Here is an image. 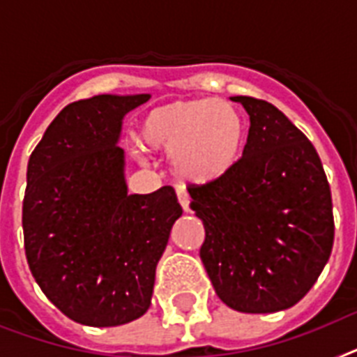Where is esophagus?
Returning a JSON list of instances; mask_svg holds the SVG:
<instances>
[{
  "instance_id": "esophagus-1",
  "label": "esophagus",
  "mask_w": 357,
  "mask_h": 357,
  "mask_svg": "<svg viewBox=\"0 0 357 357\" xmlns=\"http://www.w3.org/2000/svg\"><path fill=\"white\" fill-rule=\"evenodd\" d=\"M176 199L181 202L182 210L190 211V195H188L184 190H176Z\"/></svg>"
}]
</instances>
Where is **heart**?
<instances>
[{
	"label": "heart",
	"mask_w": 357,
	"mask_h": 357,
	"mask_svg": "<svg viewBox=\"0 0 357 357\" xmlns=\"http://www.w3.org/2000/svg\"><path fill=\"white\" fill-rule=\"evenodd\" d=\"M244 140L237 109L215 98L160 105L140 126L144 147L169 153L173 172L191 184H211L228 175L243 157Z\"/></svg>",
	"instance_id": "b5f03b06"
}]
</instances>
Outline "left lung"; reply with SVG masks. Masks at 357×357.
Wrapping results in <instances>:
<instances>
[{
    "label": "left lung",
    "mask_w": 357,
    "mask_h": 357,
    "mask_svg": "<svg viewBox=\"0 0 357 357\" xmlns=\"http://www.w3.org/2000/svg\"><path fill=\"white\" fill-rule=\"evenodd\" d=\"M250 114L237 166L190 185L200 259L217 296L246 314L287 310L314 287L334 244L331 185L316 147L275 105L231 96Z\"/></svg>",
    "instance_id": "1"
}]
</instances>
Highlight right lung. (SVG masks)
Segmentation results:
<instances>
[{"mask_svg":"<svg viewBox=\"0 0 357 357\" xmlns=\"http://www.w3.org/2000/svg\"><path fill=\"white\" fill-rule=\"evenodd\" d=\"M149 98L73 102L29 158L26 263L47 299L79 325L119 326L146 314L157 264L182 215L172 185L128 193L122 120Z\"/></svg>","mask_w":357,"mask_h":357,"instance_id":"1","label":"right lung"}]
</instances>
